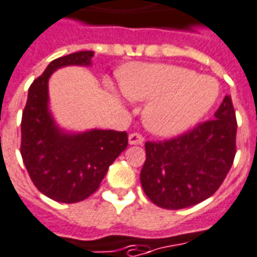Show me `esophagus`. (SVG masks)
Masks as SVG:
<instances>
[{"mask_svg":"<svg viewBox=\"0 0 257 257\" xmlns=\"http://www.w3.org/2000/svg\"><path fill=\"white\" fill-rule=\"evenodd\" d=\"M128 144L130 145H142L144 144V137H141L140 134H136L133 133L128 136Z\"/></svg>","mask_w":257,"mask_h":257,"instance_id":"1","label":"esophagus"}]
</instances>
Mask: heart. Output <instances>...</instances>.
I'll list each match as a JSON object with an SVG mask.
<instances>
[{
  "instance_id": "obj_1",
  "label": "heart",
  "mask_w": 257,
  "mask_h": 257,
  "mask_svg": "<svg viewBox=\"0 0 257 257\" xmlns=\"http://www.w3.org/2000/svg\"><path fill=\"white\" fill-rule=\"evenodd\" d=\"M120 86L130 100H150L144 109L145 126L164 138L181 136L196 126L219 97V83L215 78L197 75L193 69L178 65H127ZM112 91L119 97L115 90Z\"/></svg>"
}]
</instances>
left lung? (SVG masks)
I'll return each instance as SVG.
<instances>
[{
	"label": "left lung",
	"mask_w": 257,
	"mask_h": 257,
	"mask_svg": "<svg viewBox=\"0 0 257 257\" xmlns=\"http://www.w3.org/2000/svg\"><path fill=\"white\" fill-rule=\"evenodd\" d=\"M237 120L226 95L213 120L164 142H147L141 170L144 192L157 207L182 209L211 197L235 156Z\"/></svg>",
	"instance_id": "1"
}]
</instances>
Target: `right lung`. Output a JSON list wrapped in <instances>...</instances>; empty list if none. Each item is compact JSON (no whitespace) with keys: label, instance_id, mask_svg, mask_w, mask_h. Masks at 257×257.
<instances>
[{"label":"right lung","instance_id":"1","mask_svg":"<svg viewBox=\"0 0 257 257\" xmlns=\"http://www.w3.org/2000/svg\"><path fill=\"white\" fill-rule=\"evenodd\" d=\"M94 52L82 50L53 60L29 89L22 117L20 153L33 183L59 203H78L93 194L116 157L127 148L126 131H69L57 124L49 105V79L64 67H90Z\"/></svg>","mask_w":257,"mask_h":257}]
</instances>
